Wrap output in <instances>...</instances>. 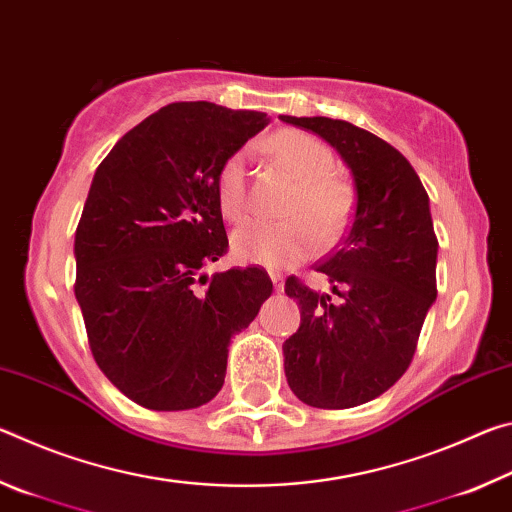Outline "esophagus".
<instances>
[{
    "instance_id": "esophagus-1",
    "label": "esophagus",
    "mask_w": 512,
    "mask_h": 512,
    "mask_svg": "<svg viewBox=\"0 0 512 512\" xmlns=\"http://www.w3.org/2000/svg\"><path fill=\"white\" fill-rule=\"evenodd\" d=\"M268 275H271V282H273L275 291H282V289H284V277H282L280 273H277V271H271Z\"/></svg>"
}]
</instances>
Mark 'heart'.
Masks as SVG:
<instances>
[{
	"label": "heart",
	"instance_id": "heart-1",
	"mask_svg": "<svg viewBox=\"0 0 512 512\" xmlns=\"http://www.w3.org/2000/svg\"><path fill=\"white\" fill-rule=\"evenodd\" d=\"M275 162L296 180V192L284 205L282 223L246 221L232 232V253L239 262L284 268L302 262L320 241L334 239L350 214L352 194L341 178L332 176L334 155L327 146L300 131H280L268 140ZM221 214L235 221L248 205L246 155L237 151L221 164L216 176ZM317 232L314 233L313 230Z\"/></svg>",
	"mask_w": 512,
	"mask_h": 512
}]
</instances>
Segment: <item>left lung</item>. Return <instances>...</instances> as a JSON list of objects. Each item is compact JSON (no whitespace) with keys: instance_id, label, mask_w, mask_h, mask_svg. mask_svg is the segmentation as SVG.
Instances as JSON below:
<instances>
[{"instance_id":"1","label":"left lung","mask_w":512,"mask_h":512,"mask_svg":"<svg viewBox=\"0 0 512 512\" xmlns=\"http://www.w3.org/2000/svg\"><path fill=\"white\" fill-rule=\"evenodd\" d=\"M280 119L334 146L357 192L348 232L316 264L337 298L289 277L284 291L298 300L300 327L282 345L284 375L298 400L350 409L404 375L436 300L429 196L409 160L381 137L341 119Z\"/></svg>"}]
</instances>
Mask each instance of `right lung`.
Listing matches in <instances>:
<instances>
[{
  "mask_svg": "<svg viewBox=\"0 0 512 512\" xmlns=\"http://www.w3.org/2000/svg\"><path fill=\"white\" fill-rule=\"evenodd\" d=\"M266 124L255 110L169 103L94 173L74 237V293L97 366L144 409L214 400L230 339L273 293L259 268L201 273L228 248L221 164Z\"/></svg>",
  "mask_w": 512,
  "mask_h": 512,
  "instance_id": "obj_1",
  "label": "right lung"
}]
</instances>
